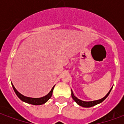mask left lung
<instances>
[{
    "label": "left lung",
    "mask_w": 124,
    "mask_h": 124,
    "mask_svg": "<svg viewBox=\"0 0 124 124\" xmlns=\"http://www.w3.org/2000/svg\"><path fill=\"white\" fill-rule=\"evenodd\" d=\"M112 88L110 89V90L109 91V92L107 93L105 97H104L103 98L100 99V100H94V101H82V100H81L80 99H78V98H76L74 95V93H73L72 90H71V91H72V98H73V100H74V101L77 103V104L79 105V106H80L84 107V108H90V107H92L93 106H96L97 104H100V103H101L102 101H104L105 99L108 96V95L110 93V92L112 90Z\"/></svg>",
    "instance_id": "8db88e82"
}]
</instances>
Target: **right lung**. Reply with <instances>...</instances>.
I'll return each mask as SVG.
<instances>
[{"label": "right lung", "instance_id": "obj_1", "mask_svg": "<svg viewBox=\"0 0 124 124\" xmlns=\"http://www.w3.org/2000/svg\"><path fill=\"white\" fill-rule=\"evenodd\" d=\"M12 88L14 89V91L16 94V96L22 100V101L26 102L28 104H32V105H42V104H45L46 101L48 100L49 99L51 98L52 95V92H53V90H54V86L52 88L51 91L46 96H43L42 98H29V97H26V96H23V94H21L19 93L16 90V89L15 88V86H13V84H12Z\"/></svg>", "mask_w": 124, "mask_h": 124}]
</instances>
